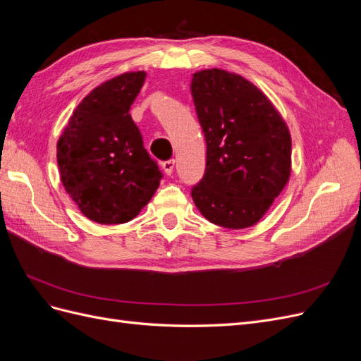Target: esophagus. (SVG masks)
Returning <instances> with one entry per match:
<instances>
[{
	"label": "esophagus",
	"mask_w": 361,
	"mask_h": 361,
	"mask_svg": "<svg viewBox=\"0 0 361 361\" xmlns=\"http://www.w3.org/2000/svg\"><path fill=\"white\" fill-rule=\"evenodd\" d=\"M162 169H164V171H166V174H170L173 173V169H174V159H167V161H164L162 162Z\"/></svg>",
	"instance_id": "34e87169"
}]
</instances>
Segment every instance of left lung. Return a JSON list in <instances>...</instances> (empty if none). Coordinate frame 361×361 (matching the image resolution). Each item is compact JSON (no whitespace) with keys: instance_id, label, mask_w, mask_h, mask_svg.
<instances>
[{"instance_id":"left-lung-1","label":"left lung","mask_w":361,"mask_h":361,"mask_svg":"<svg viewBox=\"0 0 361 361\" xmlns=\"http://www.w3.org/2000/svg\"><path fill=\"white\" fill-rule=\"evenodd\" d=\"M191 94L206 141V169L192 200L216 226H255L290 176L285 120L255 84L223 69L195 72Z\"/></svg>"}]
</instances>
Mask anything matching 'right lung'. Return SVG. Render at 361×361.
I'll use <instances>...</instances> for the list:
<instances>
[{"mask_svg":"<svg viewBox=\"0 0 361 361\" xmlns=\"http://www.w3.org/2000/svg\"><path fill=\"white\" fill-rule=\"evenodd\" d=\"M145 80L146 72H126L96 87L59 138L63 187L80 211L99 224L133 220L162 179L129 114Z\"/></svg>","mask_w":361,"mask_h":361,"instance_id":"add662e5","label":"right lung"}]
</instances>
